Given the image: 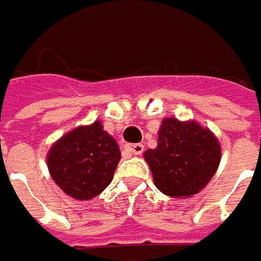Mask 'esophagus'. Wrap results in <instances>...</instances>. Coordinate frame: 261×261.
<instances>
[{
	"instance_id": "obj_1",
	"label": "esophagus",
	"mask_w": 261,
	"mask_h": 261,
	"mask_svg": "<svg viewBox=\"0 0 261 261\" xmlns=\"http://www.w3.org/2000/svg\"><path fill=\"white\" fill-rule=\"evenodd\" d=\"M127 150H129L132 154L138 156V154H142V151H144V145H142V144H130V145H127Z\"/></svg>"
}]
</instances>
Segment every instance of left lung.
<instances>
[{"label":"left lung","instance_id":"8db88e82","mask_svg":"<svg viewBox=\"0 0 261 261\" xmlns=\"http://www.w3.org/2000/svg\"><path fill=\"white\" fill-rule=\"evenodd\" d=\"M158 147L144 153L154 186L171 197L197 195L214 177L221 145L214 134L197 121L174 117L162 120Z\"/></svg>","mask_w":261,"mask_h":261}]
</instances>
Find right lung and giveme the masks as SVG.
Listing matches in <instances>:
<instances>
[{"label":"right lung","instance_id":"add662e5","mask_svg":"<svg viewBox=\"0 0 261 261\" xmlns=\"http://www.w3.org/2000/svg\"><path fill=\"white\" fill-rule=\"evenodd\" d=\"M120 156L117 141L96 120L69 130L56 141L47 153V168L65 195L90 200L111 182Z\"/></svg>","mask_w":261,"mask_h":261}]
</instances>
